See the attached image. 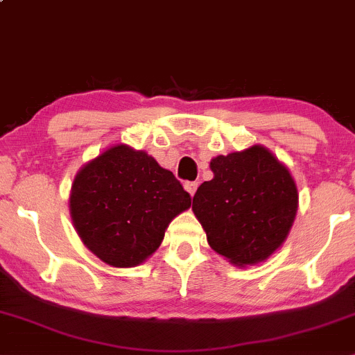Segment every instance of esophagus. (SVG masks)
Listing matches in <instances>:
<instances>
[{
    "instance_id": "1",
    "label": "esophagus",
    "mask_w": 355,
    "mask_h": 355,
    "mask_svg": "<svg viewBox=\"0 0 355 355\" xmlns=\"http://www.w3.org/2000/svg\"><path fill=\"white\" fill-rule=\"evenodd\" d=\"M183 187H185V190L189 191V193L191 195V197H193L195 191H197L198 183H197V182H185V183H183Z\"/></svg>"
}]
</instances>
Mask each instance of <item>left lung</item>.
Segmentation results:
<instances>
[{"instance_id": "1", "label": "left lung", "mask_w": 355, "mask_h": 355, "mask_svg": "<svg viewBox=\"0 0 355 355\" xmlns=\"http://www.w3.org/2000/svg\"><path fill=\"white\" fill-rule=\"evenodd\" d=\"M214 178L193 197L210 247L234 266L262 262L282 245L297 211V187L288 170L260 145L218 155Z\"/></svg>"}]
</instances>
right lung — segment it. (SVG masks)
Returning <instances> with one entry per match:
<instances>
[{"mask_svg":"<svg viewBox=\"0 0 355 355\" xmlns=\"http://www.w3.org/2000/svg\"><path fill=\"white\" fill-rule=\"evenodd\" d=\"M190 203L172 172L145 152L116 145L76 175L70 211L83 243L98 259L135 267L160 247L168 223Z\"/></svg>","mask_w":355,"mask_h":355,"instance_id":"1","label":"right lung"}]
</instances>
